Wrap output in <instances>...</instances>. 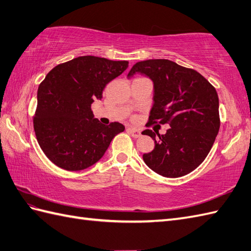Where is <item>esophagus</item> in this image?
<instances>
[{"label": "esophagus", "mask_w": 251, "mask_h": 251, "mask_svg": "<svg viewBox=\"0 0 251 251\" xmlns=\"http://www.w3.org/2000/svg\"><path fill=\"white\" fill-rule=\"evenodd\" d=\"M126 131L129 132L134 138H138L140 135H142V133H140V131H139V130H137V129H133V127H129V129H127Z\"/></svg>", "instance_id": "esophagus-1"}]
</instances>
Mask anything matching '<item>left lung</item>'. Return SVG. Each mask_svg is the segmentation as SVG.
Listing matches in <instances>:
<instances>
[{"mask_svg": "<svg viewBox=\"0 0 251 251\" xmlns=\"http://www.w3.org/2000/svg\"><path fill=\"white\" fill-rule=\"evenodd\" d=\"M135 73L154 83V104L146 126H170L157 139L152 130L143 132L154 140V149L143 155L144 162L167 178L192 173L209 154L221 126L215 87L196 70L168 59L138 62L127 76Z\"/></svg>", "mask_w": 251, "mask_h": 251, "instance_id": "obj_1", "label": "left lung"}]
</instances>
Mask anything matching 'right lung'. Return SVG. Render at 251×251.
<instances>
[{
  "instance_id": "1",
  "label": "right lung",
  "mask_w": 251,
  "mask_h": 251,
  "mask_svg": "<svg viewBox=\"0 0 251 251\" xmlns=\"http://www.w3.org/2000/svg\"><path fill=\"white\" fill-rule=\"evenodd\" d=\"M127 66V60L85 55L48 73L38 87L33 125L41 150L53 164L70 172L88 168L125 131L119 122L100 124L94 118L91 104Z\"/></svg>"
}]
</instances>
